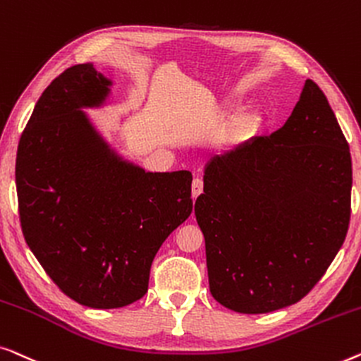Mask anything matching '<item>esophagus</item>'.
<instances>
[{
    "mask_svg": "<svg viewBox=\"0 0 361 361\" xmlns=\"http://www.w3.org/2000/svg\"><path fill=\"white\" fill-rule=\"evenodd\" d=\"M202 192V180L201 178H195L191 185V195L192 197H197Z\"/></svg>",
    "mask_w": 361,
    "mask_h": 361,
    "instance_id": "esophagus-1",
    "label": "esophagus"
}]
</instances>
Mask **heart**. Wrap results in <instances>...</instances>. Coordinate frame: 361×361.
Returning <instances> with one entry per match:
<instances>
[{
    "mask_svg": "<svg viewBox=\"0 0 361 361\" xmlns=\"http://www.w3.org/2000/svg\"><path fill=\"white\" fill-rule=\"evenodd\" d=\"M258 123H260V118H258L257 114H248L245 118L238 119L229 130H226L224 142L226 144L235 145L240 144L243 140H247L248 137L252 135V132L257 129Z\"/></svg>",
    "mask_w": 361,
    "mask_h": 361,
    "instance_id": "heart-1",
    "label": "heart"
}]
</instances>
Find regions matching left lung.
Returning <instances> with one entry per match:
<instances>
[{"label": "left lung", "instance_id": "obj_1", "mask_svg": "<svg viewBox=\"0 0 361 361\" xmlns=\"http://www.w3.org/2000/svg\"><path fill=\"white\" fill-rule=\"evenodd\" d=\"M352 157L312 80L283 128L204 166L195 202L212 298L242 314L291 306L337 255L350 222Z\"/></svg>", "mask_w": 361, "mask_h": 361}]
</instances>
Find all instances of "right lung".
<instances>
[{
  "label": "right lung",
  "instance_id": "right-lung-1",
  "mask_svg": "<svg viewBox=\"0 0 361 361\" xmlns=\"http://www.w3.org/2000/svg\"><path fill=\"white\" fill-rule=\"evenodd\" d=\"M113 85L93 63L65 70L39 98L16 157L30 252L67 296L93 309L144 296L157 252L192 211L191 171H145L85 113L104 108Z\"/></svg>",
  "mask_w": 361,
  "mask_h": 361
}]
</instances>
